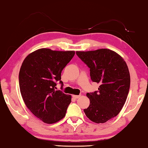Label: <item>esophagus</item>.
<instances>
[{"mask_svg": "<svg viewBox=\"0 0 148 148\" xmlns=\"http://www.w3.org/2000/svg\"><path fill=\"white\" fill-rule=\"evenodd\" d=\"M80 97H81V95H72V97H73V98L75 99H78Z\"/></svg>", "mask_w": 148, "mask_h": 148, "instance_id": "obj_1", "label": "esophagus"}]
</instances>
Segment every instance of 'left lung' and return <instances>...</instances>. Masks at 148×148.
I'll use <instances>...</instances> for the list:
<instances>
[{"label":"left lung","instance_id":"left-lung-1","mask_svg":"<svg viewBox=\"0 0 148 148\" xmlns=\"http://www.w3.org/2000/svg\"><path fill=\"white\" fill-rule=\"evenodd\" d=\"M79 58L90 69L93 82L100 84L98 91L87 92L90 104L84 111L97 123H103L116 117L128 96L131 78L124 59L108 49L76 51Z\"/></svg>","mask_w":148,"mask_h":148}]
</instances>
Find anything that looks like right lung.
<instances>
[{"label":"right lung","mask_w":148,"mask_h":148,"mask_svg":"<svg viewBox=\"0 0 148 148\" xmlns=\"http://www.w3.org/2000/svg\"><path fill=\"white\" fill-rule=\"evenodd\" d=\"M75 54L74 51H53L42 48L30 53L22 63L19 85L22 98L35 116L48 124L66 115L71 96L56 90L61 84V72Z\"/></svg>","instance_id":"right-lung-1"}]
</instances>
